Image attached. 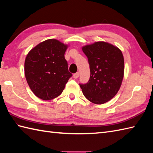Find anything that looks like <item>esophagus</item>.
Here are the masks:
<instances>
[{
  "instance_id": "esophagus-1",
  "label": "esophagus",
  "mask_w": 153,
  "mask_h": 153,
  "mask_svg": "<svg viewBox=\"0 0 153 153\" xmlns=\"http://www.w3.org/2000/svg\"><path fill=\"white\" fill-rule=\"evenodd\" d=\"M79 76V72H77V73H76V74H74V78H75V79L78 78Z\"/></svg>"
}]
</instances>
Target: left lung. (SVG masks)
Here are the masks:
<instances>
[{
	"label": "left lung",
	"instance_id": "8db88e82",
	"mask_svg": "<svg viewBox=\"0 0 153 153\" xmlns=\"http://www.w3.org/2000/svg\"><path fill=\"white\" fill-rule=\"evenodd\" d=\"M88 58L90 78L79 84L84 96L89 101L101 105L111 100L121 87L124 75V59L119 48L105 41L82 47Z\"/></svg>",
	"mask_w": 153,
	"mask_h": 153
}]
</instances>
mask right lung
Instances as JSON below:
<instances>
[{
    "mask_svg": "<svg viewBox=\"0 0 153 153\" xmlns=\"http://www.w3.org/2000/svg\"><path fill=\"white\" fill-rule=\"evenodd\" d=\"M68 45L54 39L36 45L27 54L25 76L34 95L48 100L59 96L72 74L64 54Z\"/></svg>",
    "mask_w": 153,
    "mask_h": 153,
    "instance_id": "add662e5",
    "label": "right lung"
}]
</instances>
